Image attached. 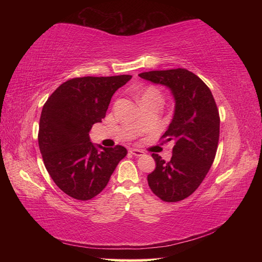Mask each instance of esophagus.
<instances>
[{"instance_id":"esophagus-1","label":"esophagus","mask_w":262,"mask_h":262,"mask_svg":"<svg viewBox=\"0 0 262 262\" xmlns=\"http://www.w3.org/2000/svg\"><path fill=\"white\" fill-rule=\"evenodd\" d=\"M130 153L133 155H135V157H142V155H144V151H142V149H138V148H132L130 149Z\"/></svg>"}]
</instances>
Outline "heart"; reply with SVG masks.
I'll list each match as a JSON object with an SVG mask.
<instances>
[{
  "mask_svg": "<svg viewBox=\"0 0 262 262\" xmlns=\"http://www.w3.org/2000/svg\"><path fill=\"white\" fill-rule=\"evenodd\" d=\"M146 99L161 100V92L159 89L152 85L144 89V91L142 92V100H146Z\"/></svg>",
  "mask_w": 262,
  "mask_h": 262,
  "instance_id": "1",
  "label": "heart"
}]
</instances>
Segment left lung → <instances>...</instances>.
Segmentation results:
<instances>
[{"mask_svg": "<svg viewBox=\"0 0 262 262\" xmlns=\"http://www.w3.org/2000/svg\"><path fill=\"white\" fill-rule=\"evenodd\" d=\"M138 75L168 86L176 100L173 118L161 137L164 143L174 141L172 158L165 162L153 153L157 168L147 176V181L163 202H180L196 191L214 162L220 138L219 109L209 88L186 69Z\"/></svg>", "mask_w": 262, "mask_h": 262, "instance_id": "8db88e82", "label": "left lung"}]
</instances>
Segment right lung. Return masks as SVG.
I'll list each match as a JSON object with an SVG mask.
<instances>
[{
    "instance_id": "obj_1",
    "label": "right lung",
    "mask_w": 262,
    "mask_h": 262,
    "mask_svg": "<svg viewBox=\"0 0 262 262\" xmlns=\"http://www.w3.org/2000/svg\"><path fill=\"white\" fill-rule=\"evenodd\" d=\"M130 79L132 75L75 77L60 84L43 104L39 148L49 176L70 197H96L126 157L121 145H93L89 132L105 117L114 93Z\"/></svg>"
}]
</instances>
